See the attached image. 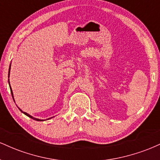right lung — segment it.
<instances>
[{
  "label": "right lung",
  "instance_id": "add662e5",
  "mask_svg": "<svg viewBox=\"0 0 160 160\" xmlns=\"http://www.w3.org/2000/svg\"><path fill=\"white\" fill-rule=\"evenodd\" d=\"M10 66H11V64H10V68H9V73H8V77H10ZM8 82H9V85H10V91H11V94H12V98H13V101H14V98H13V93H12V89H11V86H10V80H8ZM19 109L20 110V111H22V113H24V114H25L26 116H28V117H30V118H32V119H33V120H37V121H44L45 120H40V119H38V118H35V117H33L32 116H31L30 114H28V113H26V112H24V111H22L21 109H20V108H19ZM51 118H52V117H51ZM51 118H48L47 119V120H49V119H51Z\"/></svg>",
  "mask_w": 160,
  "mask_h": 160
}]
</instances>
